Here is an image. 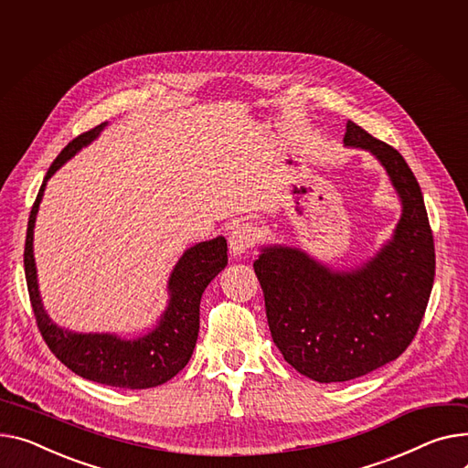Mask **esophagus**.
Segmentation results:
<instances>
[{"label":"esophagus","mask_w":468,"mask_h":468,"mask_svg":"<svg viewBox=\"0 0 468 468\" xmlns=\"http://www.w3.org/2000/svg\"><path fill=\"white\" fill-rule=\"evenodd\" d=\"M258 240V231L252 224H239L228 237L231 256H242L248 248H252Z\"/></svg>","instance_id":"obj_1"}]
</instances>
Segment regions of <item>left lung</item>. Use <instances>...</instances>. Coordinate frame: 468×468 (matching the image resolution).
Returning a JSON list of instances; mask_svg holds the SVG:
<instances>
[{"label":"left lung","instance_id":"1","mask_svg":"<svg viewBox=\"0 0 468 468\" xmlns=\"http://www.w3.org/2000/svg\"><path fill=\"white\" fill-rule=\"evenodd\" d=\"M345 146L370 152L386 169L400 201L391 239L352 269H333L288 244L261 246L254 261L276 348L320 384L359 378L407 350L434 280L432 233L409 164L352 120Z\"/></svg>","mask_w":468,"mask_h":468}]
</instances>
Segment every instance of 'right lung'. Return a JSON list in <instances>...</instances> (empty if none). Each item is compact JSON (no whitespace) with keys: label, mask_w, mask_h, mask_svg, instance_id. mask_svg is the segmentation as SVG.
<instances>
[{"label":"right lung","mask_w":468,"mask_h":468,"mask_svg":"<svg viewBox=\"0 0 468 468\" xmlns=\"http://www.w3.org/2000/svg\"><path fill=\"white\" fill-rule=\"evenodd\" d=\"M105 126L107 122L73 139L47 171L37 199L29 212L24 248L26 282L37 327L47 346L61 363L75 375L91 382L112 388L146 389L165 384L190 361L199 333L201 295L210 280L228 265V242L220 235L184 250L169 276V299L164 314L146 335L122 338L116 333H77L54 324L48 318L39 293L34 258L36 218L48 178L77 152L96 141Z\"/></svg>","instance_id":"add662e5"}]
</instances>
